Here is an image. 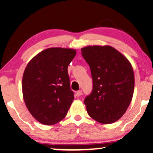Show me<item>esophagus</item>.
Instances as JSON below:
<instances>
[{"label":"esophagus","mask_w":153,"mask_h":153,"mask_svg":"<svg viewBox=\"0 0 153 153\" xmlns=\"http://www.w3.org/2000/svg\"><path fill=\"white\" fill-rule=\"evenodd\" d=\"M82 94V90H79V91H77L76 92V96H77V97L80 96Z\"/></svg>","instance_id":"34e87169"}]
</instances>
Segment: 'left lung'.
Listing matches in <instances>:
<instances>
[{
  "label": "left lung",
  "instance_id": "8db88e82",
  "mask_svg": "<svg viewBox=\"0 0 153 153\" xmlns=\"http://www.w3.org/2000/svg\"><path fill=\"white\" fill-rule=\"evenodd\" d=\"M93 79L91 94L85 105L92 119L102 124L117 121L132 100L134 76L132 64L110 46H88L81 48Z\"/></svg>",
  "mask_w": 153,
  "mask_h": 153
}]
</instances>
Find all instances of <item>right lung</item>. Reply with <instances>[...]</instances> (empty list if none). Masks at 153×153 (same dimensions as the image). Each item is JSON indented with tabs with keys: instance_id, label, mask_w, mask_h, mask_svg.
<instances>
[{
	"instance_id": "right-lung-1",
	"label": "right lung",
	"mask_w": 153,
	"mask_h": 153,
	"mask_svg": "<svg viewBox=\"0 0 153 153\" xmlns=\"http://www.w3.org/2000/svg\"><path fill=\"white\" fill-rule=\"evenodd\" d=\"M76 55L75 49L49 48L27 64L22 79L23 100L41 123L51 126L66 117L74 99L67 68Z\"/></svg>"
}]
</instances>
